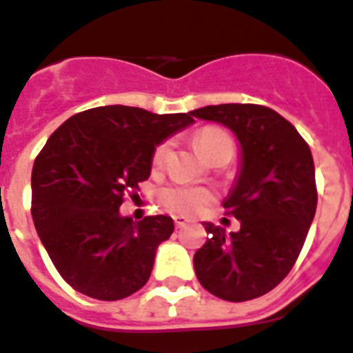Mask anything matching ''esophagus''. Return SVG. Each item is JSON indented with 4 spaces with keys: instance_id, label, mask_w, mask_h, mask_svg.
Segmentation results:
<instances>
[{
    "instance_id": "obj_1",
    "label": "esophagus",
    "mask_w": 353,
    "mask_h": 353,
    "mask_svg": "<svg viewBox=\"0 0 353 353\" xmlns=\"http://www.w3.org/2000/svg\"><path fill=\"white\" fill-rule=\"evenodd\" d=\"M174 223H176L177 228H183V226L188 223V219H186V217H183V216H174Z\"/></svg>"
}]
</instances>
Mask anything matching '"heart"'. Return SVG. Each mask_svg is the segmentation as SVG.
I'll return each mask as SVG.
<instances>
[{"label": "heart", "mask_w": 353, "mask_h": 353, "mask_svg": "<svg viewBox=\"0 0 353 353\" xmlns=\"http://www.w3.org/2000/svg\"><path fill=\"white\" fill-rule=\"evenodd\" d=\"M194 143H196L199 154L210 163L230 161L236 154L234 137L230 132L221 127L210 125V127L199 128L194 134ZM168 152H170V141H161L159 145H156L152 152V167H163V163L167 161ZM159 201L163 203L165 208L176 212V214L194 216L214 203V194L203 186L170 185L159 192Z\"/></svg>", "instance_id": "1"}]
</instances>
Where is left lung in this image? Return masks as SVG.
<instances>
[{"label": "left lung", "mask_w": 353, "mask_h": 353, "mask_svg": "<svg viewBox=\"0 0 353 353\" xmlns=\"http://www.w3.org/2000/svg\"><path fill=\"white\" fill-rule=\"evenodd\" d=\"M190 116L228 127L243 150L237 185L223 203L241 228L226 236L221 226L205 223L208 237L194 254L197 279L232 303L265 296L296 265L316 216L310 147L290 121L263 105H208Z\"/></svg>", "instance_id": "1"}]
</instances>
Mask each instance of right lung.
Wrapping results in <instances>:
<instances>
[{
    "label": "right lung",
    "mask_w": 353,
    "mask_h": 353,
    "mask_svg": "<svg viewBox=\"0 0 353 353\" xmlns=\"http://www.w3.org/2000/svg\"><path fill=\"white\" fill-rule=\"evenodd\" d=\"M188 114L137 107L88 108L48 137L32 168V219L50 261L74 290L99 301L147 285L168 216L134 223L119 206L147 181L156 145L190 125Z\"/></svg>",
    "instance_id": "1"
}]
</instances>
